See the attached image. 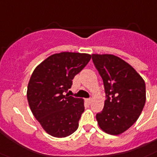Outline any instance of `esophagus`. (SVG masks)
<instances>
[{
  "mask_svg": "<svg viewBox=\"0 0 157 157\" xmlns=\"http://www.w3.org/2000/svg\"><path fill=\"white\" fill-rule=\"evenodd\" d=\"M85 101H86L87 104H89V105H90V104L92 103V99H91V98L85 99Z\"/></svg>",
  "mask_w": 157,
  "mask_h": 157,
  "instance_id": "1",
  "label": "esophagus"
}]
</instances>
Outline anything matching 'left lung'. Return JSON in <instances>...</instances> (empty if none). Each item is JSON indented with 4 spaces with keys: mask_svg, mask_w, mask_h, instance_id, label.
Returning a JSON list of instances; mask_svg holds the SVG:
<instances>
[{
    "mask_svg": "<svg viewBox=\"0 0 157 157\" xmlns=\"http://www.w3.org/2000/svg\"><path fill=\"white\" fill-rule=\"evenodd\" d=\"M93 64L101 75L106 100L97 113L99 127L106 133L119 135L139 118L146 101L145 83L129 64L112 54H93Z\"/></svg>",
    "mask_w": 157,
    "mask_h": 157,
    "instance_id": "obj_1",
    "label": "left lung"
}]
</instances>
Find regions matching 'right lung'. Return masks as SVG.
I'll return each instance as SVG.
<instances>
[{"label":"right lung","instance_id":"add662e5","mask_svg":"<svg viewBox=\"0 0 157 157\" xmlns=\"http://www.w3.org/2000/svg\"><path fill=\"white\" fill-rule=\"evenodd\" d=\"M91 57L79 52L53 54L36 66L30 77L27 89L30 109L44 131L54 137H66L78 128L85 111L84 100L64 93Z\"/></svg>","mask_w":157,"mask_h":157}]
</instances>
